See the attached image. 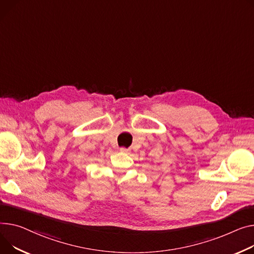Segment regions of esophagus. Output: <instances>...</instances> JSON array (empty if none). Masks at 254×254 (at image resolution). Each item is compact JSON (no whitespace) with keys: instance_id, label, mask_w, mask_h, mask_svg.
<instances>
[{"instance_id":"1","label":"esophagus","mask_w":254,"mask_h":254,"mask_svg":"<svg viewBox=\"0 0 254 254\" xmlns=\"http://www.w3.org/2000/svg\"><path fill=\"white\" fill-rule=\"evenodd\" d=\"M121 151H122V152H126V153H127V152H129V149H127V148L123 147V148H121Z\"/></svg>"}]
</instances>
